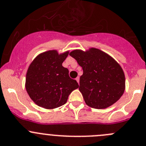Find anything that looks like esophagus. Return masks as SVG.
<instances>
[{
    "mask_svg": "<svg viewBox=\"0 0 146 146\" xmlns=\"http://www.w3.org/2000/svg\"><path fill=\"white\" fill-rule=\"evenodd\" d=\"M76 81H77L78 83V84H79V81H80V78L78 77V76L77 78H76Z\"/></svg>",
    "mask_w": 146,
    "mask_h": 146,
    "instance_id": "34e87169",
    "label": "esophagus"
}]
</instances>
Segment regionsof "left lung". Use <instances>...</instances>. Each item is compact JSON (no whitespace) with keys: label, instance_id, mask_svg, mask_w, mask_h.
Returning a JSON list of instances; mask_svg holds the SVG:
<instances>
[{"label":"left lung","instance_id":"obj_1","mask_svg":"<svg viewBox=\"0 0 146 146\" xmlns=\"http://www.w3.org/2000/svg\"><path fill=\"white\" fill-rule=\"evenodd\" d=\"M69 54L82 67L79 91L88 107L106 109L120 99L125 89V73L112 57L94 47L74 50Z\"/></svg>","mask_w":146,"mask_h":146}]
</instances>
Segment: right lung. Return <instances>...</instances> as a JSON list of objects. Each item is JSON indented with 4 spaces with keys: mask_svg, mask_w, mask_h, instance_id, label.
Segmentation results:
<instances>
[{
    "mask_svg": "<svg viewBox=\"0 0 146 146\" xmlns=\"http://www.w3.org/2000/svg\"><path fill=\"white\" fill-rule=\"evenodd\" d=\"M69 51L56 50L40 53L29 65L26 75L25 88L36 105L47 110L63 105L73 90L78 88L70 78L68 70L62 66Z\"/></svg>",
    "mask_w": 146,
    "mask_h": 146,
    "instance_id": "add662e5",
    "label": "right lung"
}]
</instances>
